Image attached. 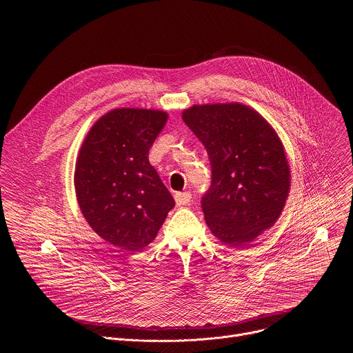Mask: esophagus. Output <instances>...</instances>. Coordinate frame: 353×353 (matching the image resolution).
Here are the masks:
<instances>
[{
    "label": "esophagus",
    "instance_id": "1",
    "mask_svg": "<svg viewBox=\"0 0 353 353\" xmlns=\"http://www.w3.org/2000/svg\"><path fill=\"white\" fill-rule=\"evenodd\" d=\"M174 199L177 205H187L191 203V194L190 192H176Z\"/></svg>",
    "mask_w": 353,
    "mask_h": 353
}]
</instances>
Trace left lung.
Masks as SVG:
<instances>
[{
	"instance_id": "1",
	"label": "left lung",
	"mask_w": 353,
	"mask_h": 353,
	"mask_svg": "<svg viewBox=\"0 0 353 353\" xmlns=\"http://www.w3.org/2000/svg\"><path fill=\"white\" fill-rule=\"evenodd\" d=\"M183 121L204 143L212 181L201 199L222 243L244 247L279 218L290 188L283 145L268 121L241 103L194 105Z\"/></svg>"
}]
</instances>
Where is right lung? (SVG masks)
<instances>
[{
	"label": "right lung",
	"mask_w": 353,
	"mask_h": 353,
	"mask_svg": "<svg viewBox=\"0 0 353 353\" xmlns=\"http://www.w3.org/2000/svg\"><path fill=\"white\" fill-rule=\"evenodd\" d=\"M168 113L114 109L88 132L77 159L75 191L82 215L110 244L139 251L157 237L174 199L149 163V149Z\"/></svg>",
	"instance_id": "right-lung-1"
}]
</instances>
